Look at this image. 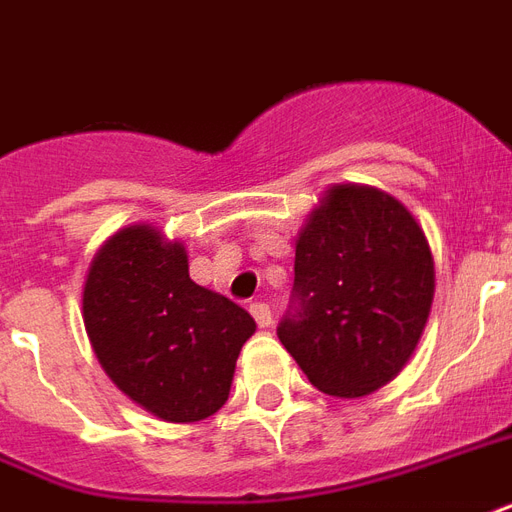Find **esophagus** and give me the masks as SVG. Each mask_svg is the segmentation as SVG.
<instances>
[{
  "mask_svg": "<svg viewBox=\"0 0 512 512\" xmlns=\"http://www.w3.org/2000/svg\"><path fill=\"white\" fill-rule=\"evenodd\" d=\"M249 314L255 317V322L260 327L271 325V308H268V303H263V300L252 303V306H249Z\"/></svg>",
  "mask_w": 512,
  "mask_h": 512,
  "instance_id": "34e87169",
  "label": "esophagus"
}]
</instances>
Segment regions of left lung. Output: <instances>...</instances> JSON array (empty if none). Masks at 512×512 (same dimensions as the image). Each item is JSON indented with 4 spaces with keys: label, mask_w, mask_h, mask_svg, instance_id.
<instances>
[{
    "label": "left lung",
    "mask_w": 512,
    "mask_h": 512,
    "mask_svg": "<svg viewBox=\"0 0 512 512\" xmlns=\"http://www.w3.org/2000/svg\"><path fill=\"white\" fill-rule=\"evenodd\" d=\"M298 311L279 341L308 381L333 397H365L405 368L435 298L424 230L395 195L327 187L295 241Z\"/></svg>",
    "instance_id": "obj_1"
}]
</instances>
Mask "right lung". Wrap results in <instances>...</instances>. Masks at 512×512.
Returning <instances> with one entry per match:
<instances>
[{
    "mask_svg": "<svg viewBox=\"0 0 512 512\" xmlns=\"http://www.w3.org/2000/svg\"><path fill=\"white\" fill-rule=\"evenodd\" d=\"M83 322L112 384L171 424L225 405L255 319L220 292L195 284L187 249L155 225H128L93 255Z\"/></svg>",
    "mask_w": 512,
    "mask_h": 512,
    "instance_id": "add662e5",
    "label": "right lung"
}]
</instances>
